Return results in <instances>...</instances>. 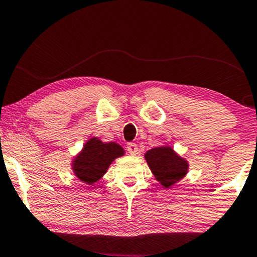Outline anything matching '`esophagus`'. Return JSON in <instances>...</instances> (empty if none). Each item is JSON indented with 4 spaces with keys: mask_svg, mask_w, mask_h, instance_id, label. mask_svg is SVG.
<instances>
[{
    "mask_svg": "<svg viewBox=\"0 0 257 257\" xmlns=\"http://www.w3.org/2000/svg\"><path fill=\"white\" fill-rule=\"evenodd\" d=\"M126 150H128V153L131 154V155H136V154L139 153L138 145H136V143H128V146H126Z\"/></svg>",
    "mask_w": 257,
    "mask_h": 257,
    "instance_id": "esophagus-1",
    "label": "esophagus"
}]
</instances>
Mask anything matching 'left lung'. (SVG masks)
<instances>
[{"label": "left lung", "mask_w": 257, "mask_h": 257, "mask_svg": "<svg viewBox=\"0 0 257 257\" xmlns=\"http://www.w3.org/2000/svg\"><path fill=\"white\" fill-rule=\"evenodd\" d=\"M149 169L163 188H170L187 175L189 162L169 145L155 147L145 154Z\"/></svg>", "instance_id": "obj_1"}]
</instances>
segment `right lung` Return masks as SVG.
Wrapping results in <instances>:
<instances>
[{"label": "right lung", "instance_id": "add662e5", "mask_svg": "<svg viewBox=\"0 0 257 257\" xmlns=\"http://www.w3.org/2000/svg\"><path fill=\"white\" fill-rule=\"evenodd\" d=\"M124 154V149L118 143L90 138L71 160V170L81 182L93 186L103 177L109 166Z\"/></svg>", "mask_w": 257, "mask_h": 257}]
</instances>
